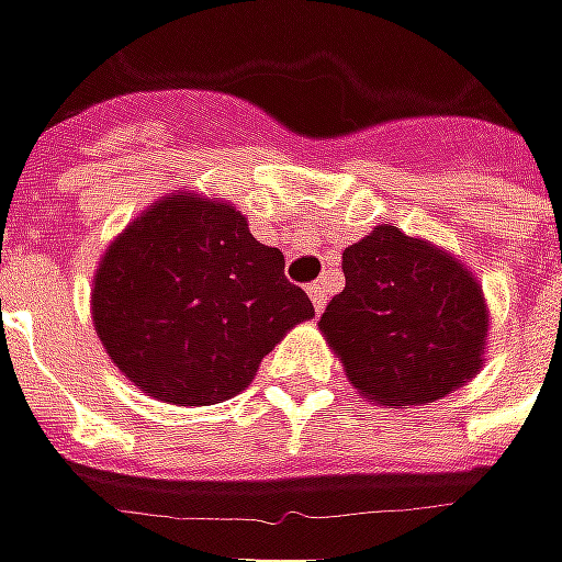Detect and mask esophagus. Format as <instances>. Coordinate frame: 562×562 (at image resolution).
<instances>
[{"label": "esophagus", "instance_id": "34e87169", "mask_svg": "<svg viewBox=\"0 0 562 562\" xmlns=\"http://www.w3.org/2000/svg\"><path fill=\"white\" fill-rule=\"evenodd\" d=\"M307 295H311V302H314V307H317V311H324V305H327V299H329L327 282L324 280L311 282V285H307Z\"/></svg>", "mask_w": 562, "mask_h": 562}]
</instances>
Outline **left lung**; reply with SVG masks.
<instances>
[{
  "mask_svg": "<svg viewBox=\"0 0 562 562\" xmlns=\"http://www.w3.org/2000/svg\"><path fill=\"white\" fill-rule=\"evenodd\" d=\"M342 273L317 327L364 400L437 403L484 368L491 311L459 257L383 223L342 251Z\"/></svg>",
  "mask_w": 562,
  "mask_h": 562,
  "instance_id": "1",
  "label": "left lung"
}]
</instances>
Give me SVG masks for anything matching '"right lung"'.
Masks as SVG:
<instances>
[{"instance_id": "right-lung-1", "label": "right lung", "mask_w": 562, "mask_h": 562, "mask_svg": "<svg viewBox=\"0 0 562 562\" xmlns=\"http://www.w3.org/2000/svg\"><path fill=\"white\" fill-rule=\"evenodd\" d=\"M280 248L260 245L241 210L176 191L110 241L90 285L93 329L140 393L216 405L255 380L314 305L285 280Z\"/></svg>"}]
</instances>
